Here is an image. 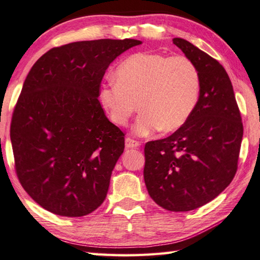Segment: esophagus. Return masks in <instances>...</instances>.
<instances>
[{
    "mask_svg": "<svg viewBox=\"0 0 260 260\" xmlns=\"http://www.w3.org/2000/svg\"><path fill=\"white\" fill-rule=\"evenodd\" d=\"M139 143L138 141H136L131 138H126L125 139V147L126 148H137V147H139Z\"/></svg>",
    "mask_w": 260,
    "mask_h": 260,
    "instance_id": "34e87169",
    "label": "esophagus"
}]
</instances>
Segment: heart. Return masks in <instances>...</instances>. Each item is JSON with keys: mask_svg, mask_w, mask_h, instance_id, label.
<instances>
[{"mask_svg": "<svg viewBox=\"0 0 260 260\" xmlns=\"http://www.w3.org/2000/svg\"><path fill=\"white\" fill-rule=\"evenodd\" d=\"M115 80L101 87V104L119 126L128 124L138 104L135 132L139 136L180 129L199 99V72L185 56L136 53L117 68Z\"/></svg>", "mask_w": 260, "mask_h": 260, "instance_id": "obj_1", "label": "heart"}]
</instances>
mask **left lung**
I'll return each mask as SVG.
<instances>
[{"label":"left lung","instance_id":"obj_1","mask_svg":"<svg viewBox=\"0 0 260 260\" xmlns=\"http://www.w3.org/2000/svg\"><path fill=\"white\" fill-rule=\"evenodd\" d=\"M173 43L197 67L199 99L185 124L145 146L144 179L151 199L188 212L216 198L237 173L243 125L226 71L183 38Z\"/></svg>","mask_w":260,"mask_h":260}]
</instances>
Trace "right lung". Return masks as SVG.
Instances as JSON below:
<instances>
[{"label": "right lung", "mask_w": 260, "mask_h": 260, "mask_svg": "<svg viewBox=\"0 0 260 260\" xmlns=\"http://www.w3.org/2000/svg\"><path fill=\"white\" fill-rule=\"evenodd\" d=\"M137 39H97L54 47L23 82L10 129L17 175L48 212L81 217L109 191L124 134L99 101L107 68Z\"/></svg>", "instance_id": "obj_1"}]
</instances>
